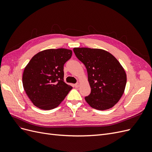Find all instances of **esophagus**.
Wrapping results in <instances>:
<instances>
[{
    "label": "esophagus",
    "mask_w": 152,
    "mask_h": 152,
    "mask_svg": "<svg viewBox=\"0 0 152 152\" xmlns=\"http://www.w3.org/2000/svg\"><path fill=\"white\" fill-rule=\"evenodd\" d=\"M75 87H76V88H77V87H79V83L75 84Z\"/></svg>",
    "instance_id": "34e87169"
}]
</instances>
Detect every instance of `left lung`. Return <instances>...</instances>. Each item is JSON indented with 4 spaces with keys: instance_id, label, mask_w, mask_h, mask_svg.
Masks as SVG:
<instances>
[{
    "instance_id": "1",
    "label": "left lung",
    "mask_w": 152,
    "mask_h": 152,
    "mask_svg": "<svg viewBox=\"0 0 152 152\" xmlns=\"http://www.w3.org/2000/svg\"><path fill=\"white\" fill-rule=\"evenodd\" d=\"M77 58L85 65L91 92L85 97L92 108H112L121 98L127 82L125 70L112 54L101 49L75 48Z\"/></svg>"
}]
</instances>
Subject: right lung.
Here are the masks:
<instances>
[{
  "mask_svg": "<svg viewBox=\"0 0 152 152\" xmlns=\"http://www.w3.org/2000/svg\"><path fill=\"white\" fill-rule=\"evenodd\" d=\"M72 55V50L64 48L44 50L25 66L23 86L37 108L49 110L58 107L72 89L63 79L64 65Z\"/></svg>",
  "mask_w": 152,
  "mask_h": 152,
  "instance_id": "right-lung-1",
  "label": "right lung"
}]
</instances>
